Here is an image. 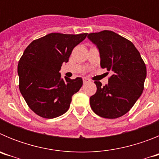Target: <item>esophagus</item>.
Masks as SVG:
<instances>
[{"instance_id": "1", "label": "esophagus", "mask_w": 159, "mask_h": 159, "mask_svg": "<svg viewBox=\"0 0 159 159\" xmlns=\"http://www.w3.org/2000/svg\"><path fill=\"white\" fill-rule=\"evenodd\" d=\"M83 81H84V84H86V83L89 82V80H88V79H87V78H85V77H84V78H83Z\"/></svg>"}]
</instances>
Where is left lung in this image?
I'll return each instance as SVG.
<instances>
[{"instance_id":"8db88e82","label":"left lung","mask_w":159,"mask_h":159,"mask_svg":"<svg viewBox=\"0 0 159 159\" xmlns=\"http://www.w3.org/2000/svg\"><path fill=\"white\" fill-rule=\"evenodd\" d=\"M88 38L99 50L101 67L112 72L103 87L95 81L97 91L90 97L91 107L100 117H121L143 93L147 77L145 64L134 44L112 31L90 33Z\"/></svg>"}]
</instances>
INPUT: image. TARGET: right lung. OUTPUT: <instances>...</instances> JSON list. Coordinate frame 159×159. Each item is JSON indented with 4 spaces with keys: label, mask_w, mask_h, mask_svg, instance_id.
Here are the masks:
<instances>
[{
    "label": "right lung",
    "mask_w": 159,
    "mask_h": 159,
    "mask_svg": "<svg viewBox=\"0 0 159 159\" xmlns=\"http://www.w3.org/2000/svg\"><path fill=\"white\" fill-rule=\"evenodd\" d=\"M88 33H50L26 48L17 67L20 92L32 111L45 119L62 116L69 109L71 97L83 85V80L61 77L64 63L73 48Z\"/></svg>",
    "instance_id": "1"
}]
</instances>
